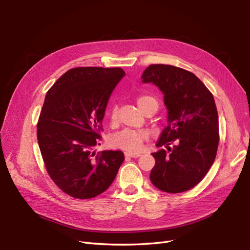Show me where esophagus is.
<instances>
[{"label":"esophagus","mask_w":250,"mask_h":250,"mask_svg":"<svg viewBox=\"0 0 250 250\" xmlns=\"http://www.w3.org/2000/svg\"><path fill=\"white\" fill-rule=\"evenodd\" d=\"M141 153H133V152H125V156L127 157H140Z\"/></svg>","instance_id":"esophagus-1"}]
</instances>
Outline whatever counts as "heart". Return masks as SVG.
<instances>
[{"instance_id":"1","label":"heart","mask_w":250,"mask_h":250,"mask_svg":"<svg viewBox=\"0 0 250 250\" xmlns=\"http://www.w3.org/2000/svg\"><path fill=\"white\" fill-rule=\"evenodd\" d=\"M137 104L141 111L143 112L149 105H155L157 107V101L153 97H150L147 95L140 96L137 99ZM109 120L111 125H116L118 122V108L115 105L112 106L109 112ZM149 137L147 131H134L125 129L123 131H120L112 135L110 139V144L112 147L119 148L127 151V152H138V151L142 148L143 143L145 142Z\"/></svg>"}]
</instances>
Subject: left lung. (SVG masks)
I'll return each instance as SVG.
<instances>
[{
    "label": "left lung",
    "mask_w": 250,
    "mask_h": 250,
    "mask_svg": "<svg viewBox=\"0 0 250 250\" xmlns=\"http://www.w3.org/2000/svg\"><path fill=\"white\" fill-rule=\"evenodd\" d=\"M142 82L153 83L162 90L168 109V125L156 143L161 149L152 153L155 165L150 179L163 192H186L206 176L217 154L214 97L193 73L174 65H149Z\"/></svg>",
    "instance_id": "1"
}]
</instances>
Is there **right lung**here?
I'll list each match as a JSON object with an SVG mask.
<instances>
[{
  "label": "right lung",
  "instance_id": "add662e5",
  "mask_svg": "<svg viewBox=\"0 0 250 250\" xmlns=\"http://www.w3.org/2000/svg\"><path fill=\"white\" fill-rule=\"evenodd\" d=\"M124 76L121 67H75L44 98L37 123L42 160L55 185L74 198L106 191L124 161L122 151H94L109 97Z\"/></svg>",
  "mask_w": 250,
  "mask_h": 250
}]
</instances>
